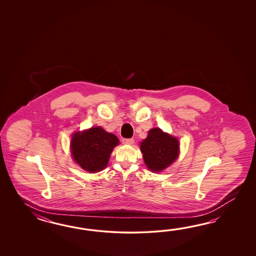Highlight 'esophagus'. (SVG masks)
<instances>
[{
	"label": "esophagus",
	"mask_w": 256,
	"mask_h": 256,
	"mask_svg": "<svg viewBox=\"0 0 256 256\" xmlns=\"http://www.w3.org/2000/svg\"><path fill=\"white\" fill-rule=\"evenodd\" d=\"M122 142L124 144H132L134 142V139H132V138H129V139H122Z\"/></svg>",
	"instance_id": "obj_1"
}]
</instances>
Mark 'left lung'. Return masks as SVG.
<instances>
[{
  "label": "left lung",
  "mask_w": 256,
  "mask_h": 256,
  "mask_svg": "<svg viewBox=\"0 0 256 256\" xmlns=\"http://www.w3.org/2000/svg\"><path fill=\"white\" fill-rule=\"evenodd\" d=\"M141 151L147 168L154 172L166 168L180 154L178 140L159 128L151 129L141 142Z\"/></svg>",
  "instance_id": "left-lung-1"
}]
</instances>
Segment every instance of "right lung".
I'll use <instances>...</instances> for the list:
<instances>
[{
  "instance_id": "right-lung-1",
  "label": "right lung",
  "mask_w": 256,
  "mask_h": 256,
  "mask_svg": "<svg viewBox=\"0 0 256 256\" xmlns=\"http://www.w3.org/2000/svg\"><path fill=\"white\" fill-rule=\"evenodd\" d=\"M118 144V138L102 127L78 132L71 139L72 158L84 170L96 173L107 166L110 156Z\"/></svg>"
}]
</instances>
